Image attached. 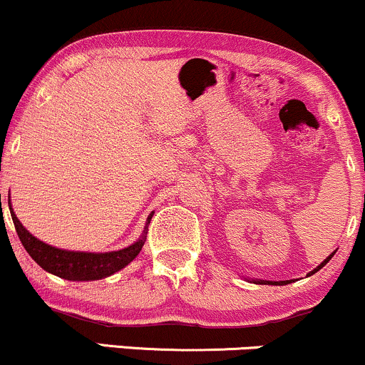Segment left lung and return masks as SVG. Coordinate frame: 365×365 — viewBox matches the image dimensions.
<instances>
[{"instance_id":"1","label":"left lung","mask_w":365,"mask_h":365,"mask_svg":"<svg viewBox=\"0 0 365 365\" xmlns=\"http://www.w3.org/2000/svg\"><path fill=\"white\" fill-rule=\"evenodd\" d=\"M335 252H336V251H333V252H331V255H329V256H328V258L323 261V263H321V264H318V267H316L314 269H312V272H309V273H307V277L314 275V273H316V272H319V269H321V268H323V267H324V264H327V263H328V261L333 258V255H335ZM264 282H267V280H252V284H264ZM287 282H289V280H287ZM287 282H282V284H278V285H284V284H287Z\"/></svg>"}]
</instances>
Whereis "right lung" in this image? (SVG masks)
<instances>
[{
    "label": "right lung",
    "instance_id": "obj_1",
    "mask_svg": "<svg viewBox=\"0 0 365 365\" xmlns=\"http://www.w3.org/2000/svg\"><path fill=\"white\" fill-rule=\"evenodd\" d=\"M10 198V196H8ZM10 213L15 224L16 234H19L21 244H24L25 251L29 252L32 258L41 268L46 272L53 273V275L64 278V280L71 282H88V280H101V278L114 275L115 272L123 269L124 267L131 263L136 256L140 255L141 247H143L145 241H147L148 224L152 220L153 212L150 213L145 224V230L141 237L131 246L124 247L119 251H109V252H85V251H68L59 250V247L49 246V244L38 241L36 235H32L21 225V222L16 218L15 212H13L10 200Z\"/></svg>",
    "mask_w": 365,
    "mask_h": 365
}]
</instances>
